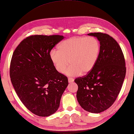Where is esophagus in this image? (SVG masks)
<instances>
[{"instance_id":"34e87169","label":"esophagus","mask_w":134,"mask_h":134,"mask_svg":"<svg viewBox=\"0 0 134 134\" xmlns=\"http://www.w3.org/2000/svg\"><path fill=\"white\" fill-rule=\"evenodd\" d=\"M68 82L69 83H71V82H74V79L72 78V77H68Z\"/></svg>"}]
</instances>
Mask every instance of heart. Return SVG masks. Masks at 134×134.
<instances>
[{
	"label": "heart",
	"mask_w": 134,
	"mask_h": 134,
	"mask_svg": "<svg viewBox=\"0 0 134 134\" xmlns=\"http://www.w3.org/2000/svg\"><path fill=\"white\" fill-rule=\"evenodd\" d=\"M100 52V44L94 37L76 36L64 40L58 46V51L52 49L49 58L59 72L66 71L70 76L90 73L97 63Z\"/></svg>",
	"instance_id": "heart-1"
}]
</instances>
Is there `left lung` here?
Listing matches in <instances>:
<instances>
[{
    "label": "left lung",
    "mask_w": 134,
    "mask_h": 134,
    "mask_svg": "<svg viewBox=\"0 0 134 134\" xmlns=\"http://www.w3.org/2000/svg\"><path fill=\"white\" fill-rule=\"evenodd\" d=\"M100 44L99 59L93 70L75 79L78 89L77 100L84 110L100 113L113 104L122 88L126 76L125 59L119 44L109 35L90 33Z\"/></svg>",
    "instance_id": "left-lung-1"
}]
</instances>
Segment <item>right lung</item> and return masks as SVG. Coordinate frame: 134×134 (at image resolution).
<instances>
[{
	"instance_id": "1",
	"label": "right lung",
	"mask_w": 134,
	"mask_h": 134,
	"mask_svg": "<svg viewBox=\"0 0 134 134\" xmlns=\"http://www.w3.org/2000/svg\"><path fill=\"white\" fill-rule=\"evenodd\" d=\"M64 38L58 35H31L12 54L11 83L23 104L39 116H49L58 110L68 85L67 76L56 70L49 58L51 49Z\"/></svg>"
}]
</instances>
